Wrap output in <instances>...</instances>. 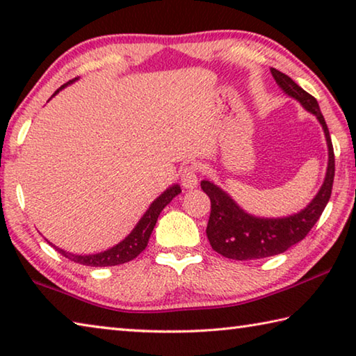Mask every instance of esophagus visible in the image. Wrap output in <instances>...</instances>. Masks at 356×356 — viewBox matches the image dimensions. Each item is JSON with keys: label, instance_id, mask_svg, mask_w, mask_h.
Returning <instances> with one entry per match:
<instances>
[{"label": "esophagus", "instance_id": "34e87169", "mask_svg": "<svg viewBox=\"0 0 356 356\" xmlns=\"http://www.w3.org/2000/svg\"><path fill=\"white\" fill-rule=\"evenodd\" d=\"M180 182H182L184 188L193 190L197 186V171L195 166H186L180 174Z\"/></svg>", "mask_w": 356, "mask_h": 356}]
</instances>
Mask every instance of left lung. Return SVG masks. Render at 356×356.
<instances>
[{
    "mask_svg": "<svg viewBox=\"0 0 356 356\" xmlns=\"http://www.w3.org/2000/svg\"><path fill=\"white\" fill-rule=\"evenodd\" d=\"M275 81L287 97L297 100L322 125L328 149V163L323 184L311 202L300 212L286 216H257L246 212L234 197L212 180H202L201 188L210 197L212 210L207 225V238L221 256L236 261H250L281 254L303 240L327 207L334 179V154L330 131L317 100L300 88L291 76L270 69Z\"/></svg>",
    "mask_w": 356,
    "mask_h": 356,
    "instance_id": "1",
    "label": "left lung"
}]
</instances>
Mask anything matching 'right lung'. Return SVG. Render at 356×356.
Instances as JSON below:
<instances>
[{"label":"right lung","instance_id":"1","mask_svg":"<svg viewBox=\"0 0 356 356\" xmlns=\"http://www.w3.org/2000/svg\"><path fill=\"white\" fill-rule=\"evenodd\" d=\"M75 80H78V78H75ZM75 80L65 83L61 88L56 89L55 94L51 95V99L55 97L59 91H63L64 88H67L69 84L74 83ZM180 191H182V188H180L179 184H172L171 186H168V188L161 193L156 200L150 202L149 209L144 212L140 221L136 222V226L131 229V232L129 234V236L124 240H120L118 245H114V246H111V248H108L105 251L95 252V254H74V252H69V251L58 248L56 245L48 242V240L47 242L50 243L56 251L61 252L64 257H67V259H70V261H74L76 264L88 265V267H111V265L130 262V261H134V259L140 254L144 248H146L150 234H152V231H154L155 222H156V220H159V215L161 213V210H163L168 204H170L174 197L179 195Z\"/></svg>","mask_w":356,"mask_h":356}]
</instances>
